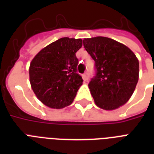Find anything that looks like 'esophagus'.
Returning <instances> with one entry per match:
<instances>
[{
	"label": "esophagus",
	"mask_w": 154,
	"mask_h": 154,
	"mask_svg": "<svg viewBox=\"0 0 154 154\" xmlns=\"http://www.w3.org/2000/svg\"><path fill=\"white\" fill-rule=\"evenodd\" d=\"M82 76H83V79H84L85 81H88V80H89V75H88V72H85Z\"/></svg>",
	"instance_id": "34e87169"
}]
</instances>
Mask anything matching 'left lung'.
<instances>
[{
    "label": "left lung",
    "instance_id": "obj_1",
    "mask_svg": "<svg viewBox=\"0 0 154 154\" xmlns=\"http://www.w3.org/2000/svg\"><path fill=\"white\" fill-rule=\"evenodd\" d=\"M83 45L95 61V76L89 88L96 105L112 110L125 104L138 82L139 62L135 54L108 37L87 38Z\"/></svg>",
    "mask_w": 154,
    "mask_h": 154
}]
</instances>
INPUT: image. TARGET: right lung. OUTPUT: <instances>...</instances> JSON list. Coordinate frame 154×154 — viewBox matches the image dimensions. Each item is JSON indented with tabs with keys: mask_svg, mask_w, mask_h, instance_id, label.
<instances>
[{
	"mask_svg": "<svg viewBox=\"0 0 154 154\" xmlns=\"http://www.w3.org/2000/svg\"><path fill=\"white\" fill-rule=\"evenodd\" d=\"M82 39L62 37L42 49L31 61L29 79L37 98L47 106L61 109L69 105L83 79L77 73L76 53Z\"/></svg>",
	"mask_w": 154,
	"mask_h": 154,
	"instance_id": "add662e5",
	"label": "right lung"
}]
</instances>
